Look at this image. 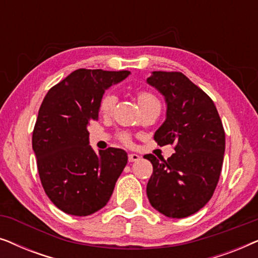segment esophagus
Returning <instances> with one entry per match:
<instances>
[{"mask_svg":"<svg viewBox=\"0 0 258 258\" xmlns=\"http://www.w3.org/2000/svg\"><path fill=\"white\" fill-rule=\"evenodd\" d=\"M140 158H141V156H140V155H137V154H129L128 155L129 162H136V161H139Z\"/></svg>","mask_w":258,"mask_h":258,"instance_id":"34e87169","label":"esophagus"}]
</instances>
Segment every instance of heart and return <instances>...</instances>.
I'll return each instance as SVG.
<instances>
[{
  "label": "heart",
  "mask_w": 258,
  "mask_h": 258,
  "mask_svg": "<svg viewBox=\"0 0 258 258\" xmlns=\"http://www.w3.org/2000/svg\"><path fill=\"white\" fill-rule=\"evenodd\" d=\"M137 100H139V104H146V103H151V102H158L157 98L155 97V95H153L149 91H140L139 94H137ZM116 102H117V97H116L115 94L112 93H108L105 94L103 98H102L101 101V111L104 112V114H109L112 109H114ZM121 139L123 142L125 143H129L130 142V139L128 135H125V134H123L121 136Z\"/></svg>",
  "instance_id": "heart-1"
}]
</instances>
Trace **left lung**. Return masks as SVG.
<instances>
[{"label":"left lung","mask_w":258,"mask_h":258,"mask_svg":"<svg viewBox=\"0 0 258 258\" xmlns=\"http://www.w3.org/2000/svg\"><path fill=\"white\" fill-rule=\"evenodd\" d=\"M147 82L163 95L165 121L155 132L158 146L175 144L168 160L147 154L153 175L147 195L164 216L183 218L209 202L220 179L225 135L214 102L185 75L153 72Z\"/></svg>","instance_id":"8db88e82"}]
</instances>
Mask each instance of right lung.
Wrapping results in <instances>:
<instances>
[{
    "instance_id": "1",
    "label": "right lung",
    "mask_w": 258,
    "mask_h": 258,
    "mask_svg": "<svg viewBox=\"0 0 258 258\" xmlns=\"http://www.w3.org/2000/svg\"><path fill=\"white\" fill-rule=\"evenodd\" d=\"M129 75L128 70L77 69L42 102L33 150L45 194L66 214L88 216L102 209L128 163V155L117 148L95 153L88 125L98 117L104 91Z\"/></svg>"
}]
</instances>
